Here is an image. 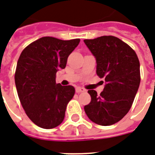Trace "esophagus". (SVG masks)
<instances>
[{"label": "esophagus", "mask_w": 155, "mask_h": 155, "mask_svg": "<svg viewBox=\"0 0 155 155\" xmlns=\"http://www.w3.org/2000/svg\"><path fill=\"white\" fill-rule=\"evenodd\" d=\"M85 91V89L83 88H80V87H78V88H75V92L77 93H83V92H84Z\"/></svg>", "instance_id": "1"}]
</instances>
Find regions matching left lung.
<instances>
[{
	"mask_svg": "<svg viewBox=\"0 0 155 155\" xmlns=\"http://www.w3.org/2000/svg\"><path fill=\"white\" fill-rule=\"evenodd\" d=\"M95 57L97 75L105 78L103 91L88 90L90 103L84 106L88 119L97 124L110 126L129 111L140 85V62L128 45L112 35L84 40Z\"/></svg>",
	"mask_w": 155,
	"mask_h": 155,
	"instance_id": "obj_1",
	"label": "left lung"
}]
</instances>
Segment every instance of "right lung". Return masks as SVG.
<instances>
[{"label": "right lung", "instance_id": "add662e5", "mask_svg": "<svg viewBox=\"0 0 155 155\" xmlns=\"http://www.w3.org/2000/svg\"><path fill=\"white\" fill-rule=\"evenodd\" d=\"M80 41L45 36L27 46L20 54L15 85L26 114L38 127L54 128L64 120L75 88L56 84V73L66 67L67 58Z\"/></svg>", "mask_w": 155, "mask_h": 155}]
</instances>
